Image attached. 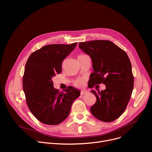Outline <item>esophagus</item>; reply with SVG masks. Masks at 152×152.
Instances as JSON below:
<instances>
[{"label": "esophagus", "mask_w": 152, "mask_h": 152, "mask_svg": "<svg viewBox=\"0 0 152 152\" xmlns=\"http://www.w3.org/2000/svg\"><path fill=\"white\" fill-rule=\"evenodd\" d=\"M88 93V91L87 90H81V94L82 95L87 94Z\"/></svg>", "instance_id": "34e87169"}]
</instances>
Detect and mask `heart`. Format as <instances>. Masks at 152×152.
Here are the masks:
<instances>
[{
    "label": "heart",
    "mask_w": 152,
    "mask_h": 152,
    "mask_svg": "<svg viewBox=\"0 0 152 152\" xmlns=\"http://www.w3.org/2000/svg\"><path fill=\"white\" fill-rule=\"evenodd\" d=\"M82 56V55H79L78 56ZM84 83V80L82 79V78H79V79H77L76 81L75 82L74 84L75 86H82Z\"/></svg>",
    "instance_id": "obj_1"
}]
</instances>
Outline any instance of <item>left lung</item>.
<instances>
[{
  "instance_id": "8db88e82",
  "label": "left lung",
  "mask_w": 152,
  "mask_h": 152,
  "mask_svg": "<svg viewBox=\"0 0 152 152\" xmlns=\"http://www.w3.org/2000/svg\"><path fill=\"white\" fill-rule=\"evenodd\" d=\"M78 47L92 60L91 88L102 83L106 86L101 92L91 90L96 102L91 107V112L102 121H113L125 110L133 90L129 58L125 51L109 40L80 42Z\"/></svg>"
}]
</instances>
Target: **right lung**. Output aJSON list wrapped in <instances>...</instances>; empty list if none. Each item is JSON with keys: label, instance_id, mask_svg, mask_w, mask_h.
Wrapping results in <instances>:
<instances>
[{"label": "right lung", "instance_id": "obj_1", "mask_svg": "<svg viewBox=\"0 0 152 152\" xmlns=\"http://www.w3.org/2000/svg\"><path fill=\"white\" fill-rule=\"evenodd\" d=\"M70 45H45L30 55L23 77L26 103L34 117L42 123L56 125L63 121L80 92L68 86L64 92L53 87L52 77L62 71V62L75 48Z\"/></svg>", "mask_w": 152, "mask_h": 152}]
</instances>
